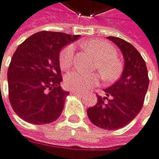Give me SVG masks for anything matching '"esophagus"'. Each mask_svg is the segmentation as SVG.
Instances as JSON below:
<instances>
[{"label":"esophagus","instance_id":"1","mask_svg":"<svg viewBox=\"0 0 159 159\" xmlns=\"http://www.w3.org/2000/svg\"><path fill=\"white\" fill-rule=\"evenodd\" d=\"M70 93H71V94H73V95H82V93H80V92L74 91V90H71V91H70Z\"/></svg>","mask_w":159,"mask_h":159}]
</instances>
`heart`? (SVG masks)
I'll use <instances>...</instances> for the list:
<instances>
[{
    "label": "heart",
    "instance_id": "b5f03b06",
    "mask_svg": "<svg viewBox=\"0 0 159 159\" xmlns=\"http://www.w3.org/2000/svg\"><path fill=\"white\" fill-rule=\"evenodd\" d=\"M86 49L98 58L95 69H98L104 82H112L118 78L121 72V63L116 58V51L109 43L102 40H92L84 43ZM75 46L64 47L59 53V65L61 69H69L74 62ZM95 74H86L81 71H72L65 76V85L74 91H85L98 83Z\"/></svg>",
    "mask_w": 159,
    "mask_h": 159
}]
</instances>
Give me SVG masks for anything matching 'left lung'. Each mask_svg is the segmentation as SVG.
<instances>
[{
  "mask_svg": "<svg viewBox=\"0 0 159 159\" xmlns=\"http://www.w3.org/2000/svg\"><path fill=\"white\" fill-rule=\"evenodd\" d=\"M107 39L122 52L124 68L119 80L104 90L107 97L97 95L98 102L87 109V114L94 125L117 130L129 124L141 111L150 80L145 60L133 45L121 38Z\"/></svg>",
  "mask_w": 159,
  "mask_h": 159,
  "instance_id": "1",
  "label": "left lung"
}]
</instances>
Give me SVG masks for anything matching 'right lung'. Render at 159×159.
Masks as SVG:
<instances>
[{
  "label": "right lung",
  "mask_w": 159,
  "mask_h": 159,
  "mask_svg": "<svg viewBox=\"0 0 159 159\" xmlns=\"http://www.w3.org/2000/svg\"><path fill=\"white\" fill-rule=\"evenodd\" d=\"M79 37L40 31L18 46L7 69V82L9 102L20 118L41 125L60 116L69 93L60 87L59 52Z\"/></svg>",
  "instance_id": "1"
}]
</instances>
